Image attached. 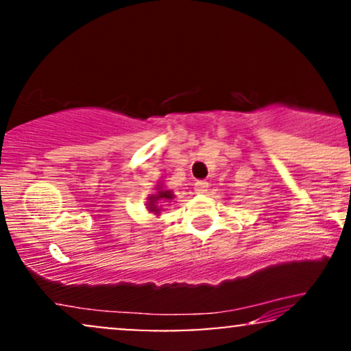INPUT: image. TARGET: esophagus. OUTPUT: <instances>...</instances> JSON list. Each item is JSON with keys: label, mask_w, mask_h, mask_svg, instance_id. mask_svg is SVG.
Listing matches in <instances>:
<instances>
[{"label": "esophagus", "mask_w": 351, "mask_h": 351, "mask_svg": "<svg viewBox=\"0 0 351 351\" xmlns=\"http://www.w3.org/2000/svg\"><path fill=\"white\" fill-rule=\"evenodd\" d=\"M208 188H209L208 181H201L199 180V181H196V183H195V191L199 193V195H201V193H206Z\"/></svg>", "instance_id": "esophagus-1"}]
</instances>
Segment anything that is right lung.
Masks as SVG:
<instances>
[{"instance_id":"1","label":"right lung","mask_w":351,"mask_h":351,"mask_svg":"<svg viewBox=\"0 0 351 351\" xmlns=\"http://www.w3.org/2000/svg\"><path fill=\"white\" fill-rule=\"evenodd\" d=\"M173 198V193L170 189H163L162 186H158V191L156 195L150 196V201H148V209L153 213V215H160V203L163 201L171 199Z\"/></svg>"}]
</instances>
